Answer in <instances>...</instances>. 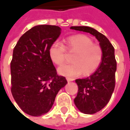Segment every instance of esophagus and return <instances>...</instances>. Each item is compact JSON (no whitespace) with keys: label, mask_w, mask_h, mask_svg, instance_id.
<instances>
[{"label":"esophagus","mask_w":130,"mask_h":130,"mask_svg":"<svg viewBox=\"0 0 130 130\" xmlns=\"http://www.w3.org/2000/svg\"><path fill=\"white\" fill-rule=\"evenodd\" d=\"M66 79H67V80H68V82H69V81H73V79L70 78H67Z\"/></svg>","instance_id":"34e87169"}]
</instances>
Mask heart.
<instances>
[{"label":"heart","instance_id":"b5f03b06","mask_svg":"<svg viewBox=\"0 0 130 130\" xmlns=\"http://www.w3.org/2000/svg\"><path fill=\"white\" fill-rule=\"evenodd\" d=\"M66 51L75 53L71 58L72 63L60 66L58 72L69 78L81 73L83 76L91 75L101 65L103 58L101 46L93 44L91 39L83 34L68 37L64 46L57 42L52 43L49 49V55L52 62L57 65H62L66 57Z\"/></svg>","mask_w":130,"mask_h":130}]
</instances>
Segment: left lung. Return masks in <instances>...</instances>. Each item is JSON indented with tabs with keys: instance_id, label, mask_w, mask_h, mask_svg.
<instances>
[{
	"instance_id": "obj_1",
	"label": "left lung",
	"mask_w": 130,
	"mask_h": 130,
	"mask_svg": "<svg viewBox=\"0 0 130 130\" xmlns=\"http://www.w3.org/2000/svg\"><path fill=\"white\" fill-rule=\"evenodd\" d=\"M70 29L92 34L99 42L103 50L102 61L96 72L86 78L75 80L78 86L74 99L76 107L84 114H95L109 103L114 92L117 70L114 48L104 34L91 27L71 26Z\"/></svg>"
}]
</instances>
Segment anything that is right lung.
I'll list each match as a JSON object with an SVG mask.
<instances>
[{
	"instance_id": "add662e5",
	"label": "right lung",
	"mask_w": 130,
	"mask_h": 130,
	"mask_svg": "<svg viewBox=\"0 0 130 130\" xmlns=\"http://www.w3.org/2000/svg\"><path fill=\"white\" fill-rule=\"evenodd\" d=\"M61 34L57 26L38 25L23 34L13 49L11 62V93L26 114L39 117L47 113L58 91L67 84L58 75L49 49Z\"/></svg>"
}]
</instances>
